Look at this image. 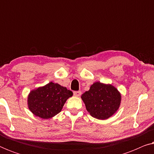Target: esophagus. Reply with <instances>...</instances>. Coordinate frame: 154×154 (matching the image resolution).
I'll return each instance as SVG.
<instances>
[{
    "label": "esophagus",
    "mask_w": 154,
    "mask_h": 154,
    "mask_svg": "<svg viewBox=\"0 0 154 154\" xmlns=\"http://www.w3.org/2000/svg\"><path fill=\"white\" fill-rule=\"evenodd\" d=\"M81 94V91H75L73 92V95L75 97H80Z\"/></svg>",
    "instance_id": "esophagus-1"
}]
</instances>
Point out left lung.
Here are the masks:
<instances>
[{
  "label": "left lung",
  "mask_w": 154,
  "mask_h": 154,
  "mask_svg": "<svg viewBox=\"0 0 154 154\" xmlns=\"http://www.w3.org/2000/svg\"><path fill=\"white\" fill-rule=\"evenodd\" d=\"M86 109L93 118L106 120L119 109L121 94L111 84L95 82L81 95Z\"/></svg>",
  "instance_id": "obj_1"
}]
</instances>
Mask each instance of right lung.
<instances>
[{
    "label": "right lung",
    "instance_id": "1",
    "mask_svg": "<svg viewBox=\"0 0 154 154\" xmlns=\"http://www.w3.org/2000/svg\"><path fill=\"white\" fill-rule=\"evenodd\" d=\"M73 92L58 83L52 82L31 90L27 104L33 114L43 119L54 117L62 111L65 102Z\"/></svg>",
    "mask_w": 154,
    "mask_h": 154
}]
</instances>
